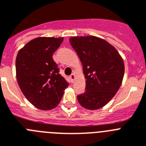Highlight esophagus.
I'll list each match as a JSON object with an SVG mask.
<instances>
[{
	"instance_id": "34e87169",
	"label": "esophagus",
	"mask_w": 146,
	"mask_h": 146,
	"mask_svg": "<svg viewBox=\"0 0 146 146\" xmlns=\"http://www.w3.org/2000/svg\"><path fill=\"white\" fill-rule=\"evenodd\" d=\"M70 81H71V82H73L75 80V78H76V76H75L74 74H72L70 76Z\"/></svg>"
}]
</instances>
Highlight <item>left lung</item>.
<instances>
[{
	"label": "left lung",
	"mask_w": 146,
	"mask_h": 146,
	"mask_svg": "<svg viewBox=\"0 0 146 146\" xmlns=\"http://www.w3.org/2000/svg\"><path fill=\"white\" fill-rule=\"evenodd\" d=\"M82 64L85 92L77 96L84 108L96 110L111 101L120 88L124 76V62L117 49L96 36L69 39Z\"/></svg>",
	"instance_id": "8db88e82"
}]
</instances>
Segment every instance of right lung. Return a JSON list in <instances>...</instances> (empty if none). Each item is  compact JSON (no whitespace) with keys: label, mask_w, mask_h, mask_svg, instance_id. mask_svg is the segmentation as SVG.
Wrapping results in <instances>:
<instances>
[{"label":"right lung","mask_w":146,"mask_h":146,"mask_svg":"<svg viewBox=\"0 0 146 146\" xmlns=\"http://www.w3.org/2000/svg\"><path fill=\"white\" fill-rule=\"evenodd\" d=\"M63 39L36 37L17 53L15 64L18 85L28 101L39 110L56 107L69 85L52 58Z\"/></svg>","instance_id":"add662e5"}]
</instances>
